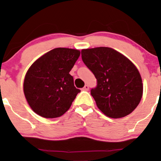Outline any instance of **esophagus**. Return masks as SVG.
Returning a JSON list of instances; mask_svg holds the SVG:
<instances>
[{
  "label": "esophagus",
  "mask_w": 161,
  "mask_h": 161,
  "mask_svg": "<svg viewBox=\"0 0 161 161\" xmlns=\"http://www.w3.org/2000/svg\"><path fill=\"white\" fill-rule=\"evenodd\" d=\"M82 90H84V91H88V90H89V86H88V85H86L85 86H84L83 88H82Z\"/></svg>",
  "instance_id": "1"
}]
</instances>
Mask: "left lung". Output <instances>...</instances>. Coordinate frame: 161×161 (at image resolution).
Segmentation results:
<instances>
[{
	"label": "left lung",
	"instance_id": "left-lung-1",
	"mask_svg": "<svg viewBox=\"0 0 161 161\" xmlns=\"http://www.w3.org/2000/svg\"><path fill=\"white\" fill-rule=\"evenodd\" d=\"M84 64L97 79L90 93L99 109L112 118H123L139 105L142 96L141 75L131 61L110 47L81 51Z\"/></svg>",
	"mask_w": 161,
	"mask_h": 161
}]
</instances>
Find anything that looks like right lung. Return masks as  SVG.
Listing matches in <instances>:
<instances>
[{
	"label": "right lung",
	"mask_w": 161,
	"mask_h": 161,
	"mask_svg": "<svg viewBox=\"0 0 161 161\" xmlns=\"http://www.w3.org/2000/svg\"><path fill=\"white\" fill-rule=\"evenodd\" d=\"M80 51L58 47L37 59L27 71L24 94L32 111L46 118L64 114L80 90L69 74Z\"/></svg>",
	"instance_id": "add662e5"
}]
</instances>
